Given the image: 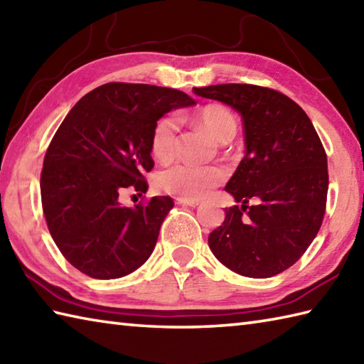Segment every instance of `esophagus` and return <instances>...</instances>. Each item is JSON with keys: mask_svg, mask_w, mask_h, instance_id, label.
<instances>
[{"mask_svg": "<svg viewBox=\"0 0 364 364\" xmlns=\"http://www.w3.org/2000/svg\"><path fill=\"white\" fill-rule=\"evenodd\" d=\"M176 203H180V205H186V206H192V208H194V206H198V200H188V198H176Z\"/></svg>", "mask_w": 364, "mask_h": 364, "instance_id": "1", "label": "esophagus"}]
</instances>
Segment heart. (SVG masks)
<instances>
[{"mask_svg":"<svg viewBox=\"0 0 364 364\" xmlns=\"http://www.w3.org/2000/svg\"><path fill=\"white\" fill-rule=\"evenodd\" d=\"M192 123L200 127L213 139L225 144L237 134V118L227 107L208 104L194 112ZM178 123L173 117L158 121L151 135V153L158 161L166 162L173 158L176 151ZM224 168L218 166H196V164H175L158 175V186L178 198L198 200L224 181Z\"/></svg>","mask_w":364,"mask_h":364,"instance_id":"heart-1","label":"heart"}]
</instances>
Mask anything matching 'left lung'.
I'll return each instance as SVG.
<instances>
[{
	"label": "left lung",
	"mask_w": 364,
	"mask_h": 364,
	"mask_svg": "<svg viewBox=\"0 0 364 364\" xmlns=\"http://www.w3.org/2000/svg\"><path fill=\"white\" fill-rule=\"evenodd\" d=\"M237 110L246 154L225 186L235 202L213 230L216 259L241 276L272 277L301 257L322 225L328 166L309 117L282 92L257 85L194 88ZM249 200L258 202L247 206Z\"/></svg>",
	"instance_id": "8db88e82"
}]
</instances>
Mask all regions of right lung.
Instances as JSON below:
<instances>
[{
	"label": "right lung",
	"instance_id": "add662e5",
	"mask_svg": "<svg viewBox=\"0 0 364 364\" xmlns=\"http://www.w3.org/2000/svg\"><path fill=\"white\" fill-rule=\"evenodd\" d=\"M196 101L144 83H105L90 91L53 135L41 175L42 210L55 245L95 279H118L151 255L173 208L170 197L127 208L119 192L148 191L151 135L158 119Z\"/></svg>",
	"mask_w": 364,
	"mask_h": 364
}]
</instances>
